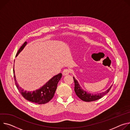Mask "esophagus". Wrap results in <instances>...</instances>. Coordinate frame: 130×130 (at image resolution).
Returning <instances> with one entry per match:
<instances>
[{"instance_id":"esophagus-1","label":"esophagus","mask_w":130,"mask_h":130,"mask_svg":"<svg viewBox=\"0 0 130 130\" xmlns=\"http://www.w3.org/2000/svg\"><path fill=\"white\" fill-rule=\"evenodd\" d=\"M70 72H71L70 70H69L68 69H66L62 72V75H67L69 74L70 73Z\"/></svg>"}]
</instances>
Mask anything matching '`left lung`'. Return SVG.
<instances>
[{"label": "left lung", "instance_id": "8db88e82", "mask_svg": "<svg viewBox=\"0 0 130 130\" xmlns=\"http://www.w3.org/2000/svg\"><path fill=\"white\" fill-rule=\"evenodd\" d=\"M74 84H75V86H74V90L77 96L80 98L82 100L84 101L85 102H91V101H94L98 100L100 99L104 96L106 94H107L109 90H110L111 86V87L106 91L101 93L99 94H92L89 93L87 92H86L84 91L80 87V86L79 85L77 81L75 79L74 77H73Z\"/></svg>", "mask_w": 130, "mask_h": 130}]
</instances>
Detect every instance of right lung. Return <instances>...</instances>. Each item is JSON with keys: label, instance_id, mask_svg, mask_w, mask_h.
<instances>
[{"label": "right lung", "instance_id": "obj_1", "mask_svg": "<svg viewBox=\"0 0 130 130\" xmlns=\"http://www.w3.org/2000/svg\"><path fill=\"white\" fill-rule=\"evenodd\" d=\"M26 44V42H24V44L18 51L16 56H17L18 54L23 50ZM13 73L15 85L22 95L27 100L34 103H36L38 104H45L48 102L53 98L57 89V84L62 77V74L61 73H59L52 78L40 89L32 92H27L26 91H24L23 89H22L21 87H20L15 78L14 69Z\"/></svg>", "mask_w": 130, "mask_h": 130}]
</instances>
